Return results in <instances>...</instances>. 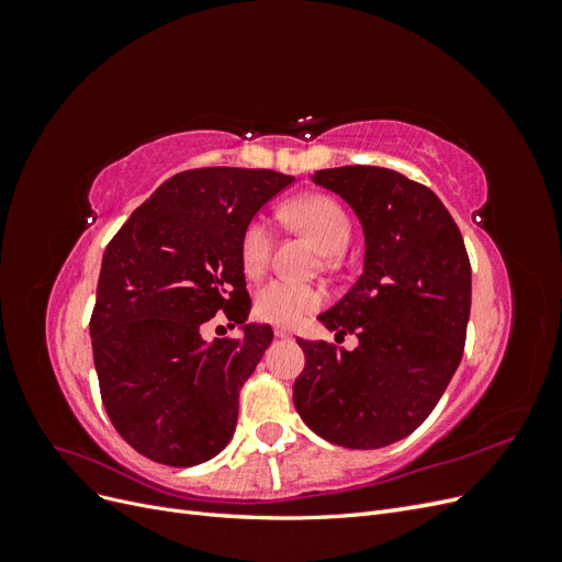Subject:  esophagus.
Instances as JSON below:
<instances>
[{"instance_id": "1", "label": "esophagus", "mask_w": 562, "mask_h": 562, "mask_svg": "<svg viewBox=\"0 0 562 562\" xmlns=\"http://www.w3.org/2000/svg\"><path fill=\"white\" fill-rule=\"evenodd\" d=\"M274 335L281 337V339H293V330H291V328H283V326H279V328L274 330Z\"/></svg>"}]
</instances>
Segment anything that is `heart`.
Listing matches in <instances>:
<instances>
[{"mask_svg":"<svg viewBox=\"0 0 562 562\" xmlns=\"http://www.w3.org/2000/svg\"><path fill=\"white\" fill-rule=\"evenodd\" d=\"M285 217L307 232L326 255H339L349 244V215L330 196L312 194L288 203ZM269 255L271 227L265 217H255L250 220L241 239V262L246 274H260L269 262ZM321 302L323 293L316 285L293 279H271L255 295V312H258L260 318L279 323V326H295V323L316 312Z\"/></svg>","mask_w":562,"mask_h":562,"instance_id":"b5f03b06","label":"heart"}]
</instances>
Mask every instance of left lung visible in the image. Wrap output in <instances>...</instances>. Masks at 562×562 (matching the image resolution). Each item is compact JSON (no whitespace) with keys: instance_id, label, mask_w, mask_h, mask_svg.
Masks as SVG:
<instances>
[{"instance_id":"8db88e82","label":"left lung","mask_w":562,"mask_h":562,"mask_svg":"<svg viewBox=\"0 0 562 562\" xmlns=\"http://www.w3.org/2000/svg\"><path fill=\"white\" fill-rule=\"evenodd\" d=\"M366 236L363 274L318 321L359 347L297 339L304 370L293 401L330 443L372 450L411 436L462 361L471 265L452 215L429 187L380 166L316 171Z\"/></svg>"}]
</instances>
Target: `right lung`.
Here are the masks:
<instances>
[{
    "label": "right lung",
    "instance_id": "obj_1",
    "mask_svg": "<svg viewBox=\"0 0 562 562\" xmlns=\"http://www.w3.org/2000/svg\"><path fill=\"white\" fill-rule=\"evenodd\" d=\"M293 180L229 166L178 173L108 244L91 316L100 394L114 429L151 462L194 467L232 440L239 391L274 339L246 323L241 239ZM217 311L241 338L200 337Z\"/></svg>",
    "mask_w": 562,
    "mask_h": 562
}]
</instances>
